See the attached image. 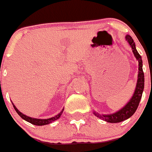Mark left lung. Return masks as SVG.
I'll return each instance as SVG.
<instances>
[{
    "instance_id": "8db88e82",
    "label": "left lung",
    "mask_w": 152,
    "mask_h": 152,
    "mask_svg": "<svg viewBox=\"0 0 152 152\" xmlns=\"http://www.w3.org/2000/svg\"><path fill=\"white\" fill-rule=\"evenodd\" d=\"M126 39L128 43L132 46V52H133L135 58H137V60L138 61V63H139V67H138L139 72H138L137 83V86L136 88H135L134 94L132 96L130 101L122 109L117 112L116 113L107 115H99L98 113L94 112V114L97 118H100V119L103 120V121H106L108 123H114V124H115V123H120L128 119L130 117H132L134 115V113L136 112L138 106H139L140 101V99L142 97V91H143L144 73L143 71H142V58H141V56L138 53L137 51L136 47H135V43L134 42L132 37L130 35H126Z\"/></svg>"
}]
</instances>
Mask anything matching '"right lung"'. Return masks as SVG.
Masks as SVG:
<instances>
[{
	"label": "right lung",
	"instance_id": "add662e5",
	"mask_svg": "<svg viewBox=\"0 0 152 152\" xmlns=\"http://www.w3.org/2000/svg\"><path fill=\"white\" fill-rule=\"evenodd\" d=\"M13 106H14V109H15L16 112H17L18 114L19 115V116L21 118H23V120H25L26 121H27V122L30 123V124H33V125H35V126H43V125H47V124H50V123H52L53 121H56V120H58V118L61 117V114L63 113V111H64V109L62 110V112H61V113L58 114V115H56L55 117H53V118H49V119H37V118H29V117L26 116V115H23V114H22L21 112H19L18 110L17 109V108L15 107V106L13 105Z\"/></svg>",
	"mask_w": 152,
	"mask_h": 152
}]
</instances>
